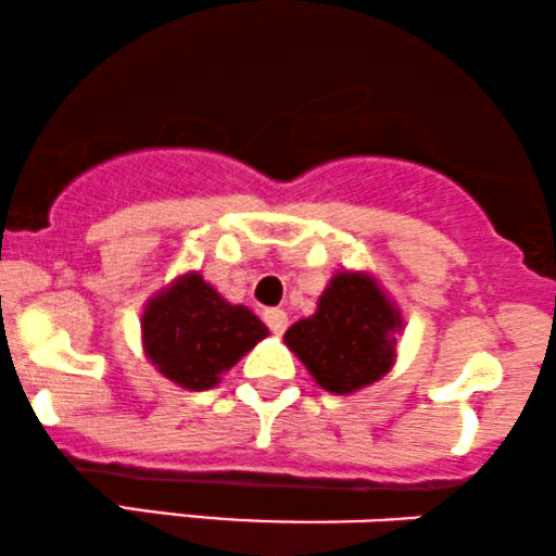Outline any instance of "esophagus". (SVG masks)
Here are the masks:
<instances>
[{
  "mask_svg": "<svg viewBox=\"0 0 556 556\" xmlns=\"http://www.w3.org/2000/svg\"><path fill=\"white\" fill-rule=\"evenodd\" d=\"M264 321H266V327H269L274 334H282V331L287 329V314L282 308H266L264 311Z\"/></svg>",
  "mask_w": 556,
  "mask_h": 556,
  "instance_id": "obj_1",
  "label": "esophagus"
}]
</instances>
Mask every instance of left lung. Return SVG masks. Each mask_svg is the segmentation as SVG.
I'll use <instances>...</instances> for the list:
<instances>
[{
  "label": "left lung",
  "mask_w": 556,
  "mask_h": 556,
  "mask_svg": "<svg viewBox=\"0 0 556 556\" xmlns=\"http://www.w3.org/2000/svg\"><path fill=\"white\" fill-rule=\"evenodd\" d=\"M405 318L371 271L342 269L318 295L314 316L285 331V344L331 394H353L392 371Z\"/></svg>",
  "instance_id": "obj_1"
}]
</instances>
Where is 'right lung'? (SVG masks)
Listing matches in <instances>:
<instances>
[{"instance_id":"add662e5","label":"right lung","mask_w":556,"mask_h":556,"mask_svg":"<svg viewBox=\"0 0 556 556\" xmlns=\"http://www.w3.org/2000/svg\"><path fill=\"white\" fill-rule=\"evenodd\" d=\"M269 334L240 303H229L198 271L177 274L140 314L143 355L172 384L203 392Z\"/></svg>"}]
</instances>
